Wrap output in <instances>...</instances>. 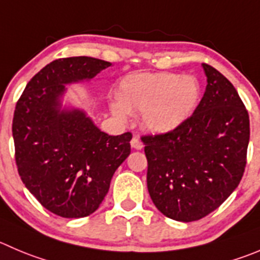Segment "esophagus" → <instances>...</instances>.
Returning <instances> with one entry per match:
<instances>
[{"mask_svg":"<svg viewBox=\"0 0 260 260\" xmlns=\"http://www.w3.org/2000/svg\"><path fill=\"white\" fill-rule=\"evenodd\" d=\"M130 144H132V148H134V149H137V150L143 149V147H144V145H143V143L140 142L138 138H133L132 142H130Z\"/></svg>","mask_w":260,"mask_h":260,"instance_id":"34e87169","label":"esophagus"}]
</instances>
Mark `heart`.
I'll use <instances>...</instances> for the list:
<instances>
[{
  "instance_id": "obj_1",
  "label": "heart",
  "mask_w": 260,
  "mask_h": 260,
  "mask_svg": "<svg viewBox=\"0 0 260 260\" xmlns=\"http://www.w3.org/2000/svg\"><path fill=\"white\" fill-rule=\"evenodd\" d=\"M202 85L194 75L148 73L127 76L121 84L120 101L111 103L118 120L142 112L147 130L166 134L181 126L197 108Z\"/></svg>"
}]
</instances>
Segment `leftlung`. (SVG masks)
Returning a JSON list of instances; mask_svg holds the SVG:
<instances>
[{
    "instance_id": "obj_1",
    "label": "left lung",
    "mask_w": 260,
    "mask_h": 260,
    "mask_svg": "<svg viewBox=\"0 0 260 260\" xmlns=\"http://www.w3.org/2000/svg\"><path fill=\"white\" fill-rule=\"evenodd\" d=\"M207 86L194 113L177 128L143 137L147 185L160 213L198 221L239 186L250 138L249 115L235 86L203 63Z\"/></svg>"
}]
</instances>
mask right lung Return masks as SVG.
<instances>
[{
  "label": "right lung",
  "instance_id": "obj_1",
  "mask_svg": "<svg viewBox=\"0 0 260 260\" xmlns=\"http://www.w3.org/2000/svg\"><path fill=\"white\" fill-rule=\"evenodd\" d=\"M111 65L86 56L52 61L31 78L16 103L17 171L42 206L60 217L81 218L97 211L132 150V133L108 135L84 110L62 106L66 85L89 81Z\"/></svg>",
  "mask_w": 260,
  "mask_h": 260
}]
</instances>
